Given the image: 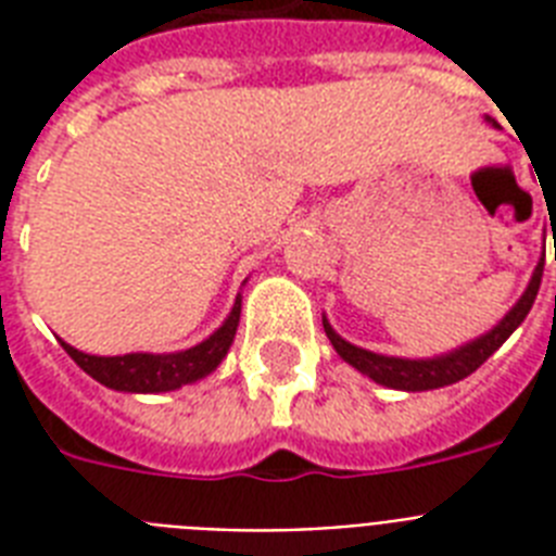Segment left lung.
Listing matches in <instances>:
<instances>
[{
	"label": "left lung",
	"mask_w": 556,
	"mask_h": 556,
	"mask_svg": "<svg viewBox=\"0 0 556 556\" xmlns=\"http://www.w3.org/2000/svg\"><path fill=\"white\" fill-rule=\"evenodd\" d=\"M488 121H491L493 126H500L493 117H488ZM543 265L545 256L534 268V277L528 282L526 294L519 296L517 305H514L488 334L470 340V343L458 346L456 352H447V355L424 357V361L375 355L369 349H361L355 346V343H349V340L340 338L338 331L331 329V323L326 320V317H323V329H326V338L331 340L334 352H338L349 366H355L357 371H364L366 378H371L375 383H380V387L404 389V392H427V389L450 387V383H456V380H465L467 375H473V371L519 329V323L526 320L528 312H531V305H534L536 300V291H540V282H543Z\"/></svg>",
	"instance_id": "1"
}]
</instances>
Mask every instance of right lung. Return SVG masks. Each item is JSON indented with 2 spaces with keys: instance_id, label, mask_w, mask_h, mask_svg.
Listing matches in <instances>:
<instances>
[{
  "instance_id": "right-lung-1",
  "label": "right lung",
  "mask_w": 556,
  "mask_h": 556,
  "mask_svg": "<svg viewBox=\"0 0 556 556\" xmlns=\"http://www.w3.org/2000/svg\"><path fill=\"white\" fill-rule=\"evenodd\" d=\"M239 314H242V296H236L227 320L207 340H201L199 346L185 349V352H169V355L132 352V355L100 357L86 355L80 349L68 346L65 340H60V343H63L74 364L103 387L117 389V392H141V395H147V392H173V389H181L185 383L207 378L210 371L225 361L227 349L236 338Z\"/></svg>"
}]
</instances>
